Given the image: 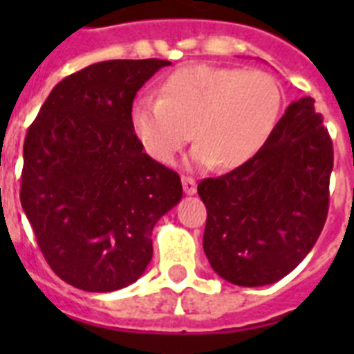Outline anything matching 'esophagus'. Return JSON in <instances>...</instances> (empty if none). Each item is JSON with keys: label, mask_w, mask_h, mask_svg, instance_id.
<instances>
[{"label": "esophagus", "mask_w": 354, "mask_h": 354, "mask_svg": "<svg viewBox=\"0 0 354 354\" xmlns=\"http://www.w3.org/2000/svg\"><path fill=\"white\" fill-rule=\"evenodd\" d=\"M183 189L186 195H195L196 193V183L192 177H183Z\"/></svg>", "instance_id": "esophagus-1"}]
</instances>
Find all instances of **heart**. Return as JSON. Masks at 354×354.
<instances>
[{"instance_id": "heart-1", "label": "heart", "mask_w": 354, "mask_h": 354, "mask_svg": "<svg viewBox=\"0 0 354 354\" xmlns=\"http://www.w3.org/2000/svg\"><path fill=\"white\" fill-rule=\"evenodd\" d=\"M283 90L271 74L189 65L162 81L161 95H140L131 129L150 158L170 162L193 136L187 165L236 168L270 140L282 113Z\"/></svg>"}]
</instances>
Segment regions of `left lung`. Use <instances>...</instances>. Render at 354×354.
Segmentation results:
<instances>
[{
    "label": "left lung",
    "mask_w": 354,
    "mask_h": 354,
    "mask_svg": "<svg viewBox=\"0 0 354 354\" xmlns=\"http://www.w3.org/2000/svg\"><path fill=\"white\" fill-rule=\"evenodd\" d=\"M331 170L323 117L312 97H301L250 161L198 184L207 209L204 252L214 273L241 287L289 274L323 230Z\"/></svg>",
    "instance_id": "left-lung-1"
}]
</instances>
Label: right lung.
Listing matches in <instances>:
<instances>
[{"instance_id":"1","label":"right lung","mask_w":354,"mask_h":354,"mask_svg":"<svg viewBox=\"0 0 354 354\" xmlns=\"http://www.w3.org/2000/svg\"><path fill=\"white\" fill-rule=\"evenodd\" d=\"M168 60H108L51 90L24 140L21 204L64 282L111 292L138 280L152 230L179 204V175L143 152L131 129L136 92Z\"/></svg>"}]
</instances>
